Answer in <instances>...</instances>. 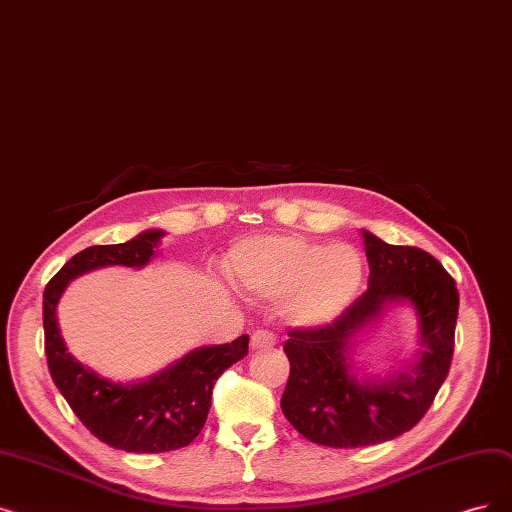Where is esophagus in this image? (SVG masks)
<instances>
[{
	"label": "esophagus",
	"instance_id": "34e87169",
	"mask_svg": "<svg viewBox=\"0 0 512 512\" xmlns=\"http://www.w3.org/2000/svg\"><path fill=\"white\" fill-rule=\"evenodd\" d=\"M274 345H276V337L270 330H255L251 335V347L257 351H268Z\"/></svg>",
	"mask_w": 512,
	"mask_h": 512
}]
</instances>
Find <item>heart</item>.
Instances as JSON below:
<instances>
[{
	"label": "heart",
	"instance_id": "1",
	"mask_svg": "<svg viewBox=\"0 0 512 512\" xmlns=\"http://www.w3.org/2000/svg\"><path fill=\"white\" fill-rule=\"evenodd\" d=\"M230 274L257 297H286L293 322L320 326L358 297L364 257L347 242L326 244L299 234L253 236L232 249Z\"/></svg>",
	"mask_w": 512,
	"mask_h": 512
}]
</instances>
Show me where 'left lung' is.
<instances>
[{"instance_id":"1","label":"left lung","mask_w":512,"mask_h":512,"mask_svg":"<svg viewBox=\"0 0 512 512\" xmlns=\"http://www.w3.org/2000/svg\"><path fill=\"white\" fill-rule=\"evenodd\" d=\"M364 244L368 291L328 324L293 328L284 343L291 374L282 412L305 439L328 448L376 446L418 425L446 381L454 353L458 288L446 268L427 251L387 244L370 232H364ZM393 300H408L417 309L426 351L397 377L358 380L344 358L348 339Z\"/></svg>"}]
</instances>
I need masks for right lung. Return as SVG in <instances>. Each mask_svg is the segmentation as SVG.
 <instances>
[{"label": "right lung", "instance_id": "1", "mask_svg": "<svg viewBox=\"0 0 512 512\" xmlns=\"http://www.w3.org/2000/svg\"><path fill=\"white\" fill-rule=\"evenodd\" d=\"M161 230H148L123 244L87 247L62 265L43 291L46 358L58 391L94 437L110 448L159 454L184 448L203 431L213 385L249 353V337L226 345L201 347L142 383H110L81 366L66 351L56 322V305L75 276L104 265L142 268L154 255Z\"/></svg>", "mask_w": 512, "mask_h": 512}]
</instances>
